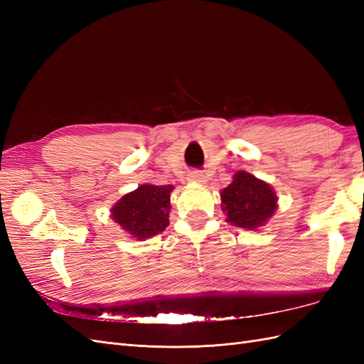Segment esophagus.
<instances>
[{
	"label": "esophagus",
	"mask_w": 364,
	"mask_h": 364,
	"mask_svg": "<svg viewBox=\"0 0 364 364\" xmlns=\"http://www.w3.org/2000/svg\"><path fill=\"white\" fill-rule=\"evenodd\" d=\"M188 181L205 182V174L202 171H191V173H188Z\"/></svg>",
	"instance_id": "esophagus-1"
}]
</instances>
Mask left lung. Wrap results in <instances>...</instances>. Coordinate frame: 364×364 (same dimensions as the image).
Here are the masks:
<instances>
[{"mask_svg":"<svg viewBox=\"0 0 364 364\" xmlns=\"http://www.w3.org/2000/svg\"><path fill=\"white\" fill-rule=\"evenodd\" d=\"M220 196L228 222L238 228L257 229L277 209V196L270 185L246 171H238Z\"/></svg>","mask_w":364,"mask_h":364,"instance_id":"left-lung-1","label":"left lung"}]
</instances>
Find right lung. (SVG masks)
<instances>
[{
	"label": "right lung",
	"instance_id": "add662e5",
	"mask_svg": "<svg viewBox=\"0 0 364 364\" xmlns=\"http://www.w3.org/2000/svg\"><path fill=\"white\" fill-rule=\"evenodd\" d=\"M171 185H141L112 208V218L138 240L150 238L168 226Z\"/></svg>",
	"mask_w": 364,
	"mask_h": 364
}]
</instances>
